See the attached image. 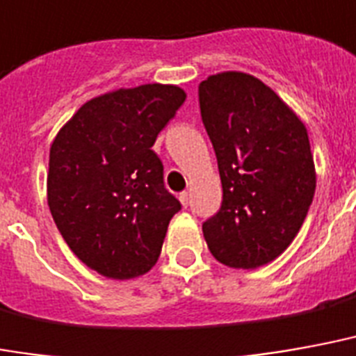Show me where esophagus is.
<instances>
[{
    "mask_svg": "<svg viewBox=\"0 0 356 356\" xmlns=\"http://www.w3.org/2000/svg\"><path fill=\"white\" fill-rule=\"evenodd\" d=\"M179 200H181L183 207H188V204H191V194H188V192H181V194H179Z\"/></svg>",
    "mask_w": 356,
    "mask_h": 356,
    "instance_id": "esophagus-1",
    "label": "esophagus"
}]
</instances>
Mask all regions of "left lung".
I'll return each instance as SVG.
<instances>
[{
	"mask_svg": "<svg viewBox=\"0 0 356 356\" xmlns=\"http://www.w3.org/2000/svg\"><path fill=\"white\" fill-rule=\"evenodd\" d=\"M200 113L222 183V204L202 230L230 268L277 259L302 228L315 194L304 122L252 75L226 71L198 86Z\"/></svg>",
	"mask_w": 356,
	"mask_h": 356,
	"instance_id": "obj_1",
	"label": "left lung"
}]
</instances>
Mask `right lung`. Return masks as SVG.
Segmentation results:
<instances>
[{
    "mask_svg": "<svg viewBox=\"0 0 356 356\" xmlns=\"http://www.w3.org/2000/svg\"><path fill=\"white\" fill-rule=\"evenodd\" d=\"M185 97L156 83L109 92L86 102L52 141V218L71 251L105 277H139L160 257L181 204L165 191L152 145Z\"/></svg>",
    "mask_w": 356,
    "mask_h": 356,
    "instance_id": "1",
    "label": "right lung"
}]
</instances>
